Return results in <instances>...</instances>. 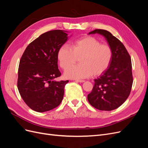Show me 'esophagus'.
<instances>
[{
  "label": "esophagus",
  "mask_w": 148,
  "mask_h": 148,
  "mask_svg": "<svg viewBox=\"0 0 148 148\" xmlns=\"http://www.w3.org/2000/svg\"><path fill=\"white\" fill-rule=\"evenodd\" d=\"M75 81L77 82H79V83H83L85 82L84 80H83V79H75Z\"/></svg>",
  "instance_id": "obj_1"
}]
</instances>
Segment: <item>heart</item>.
Segmentation results:
<instances>
[{
    "mask_svg": "<svg viewBox=\"0 0 148 148\" xmlns=\"http://www.w3.org/2000/svg\"><path fill=\"white\" fill-rule=\"evenodd\" d=\"M112 50L108 44H101L96 38L86 36L71 42L70 47L61 46L57 53L58 59L66 78L82 79L93 74L97 76L109 68L112 59ZM80 58V64L71 66ZM71 66L70 67L69 66Z\"/></svg>",
    "mask_w": 148,
    "mask_h": 148,
    "instance_id": "obj_1",
    "label": "heart"
}]
</instances>
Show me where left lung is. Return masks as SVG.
<instances>
[{"mask_svg": "<svg viewBox=\"0 0 148 148\" xmlns=\"http://www.w3.org/2000/svg\"><path fill=\"white\" fill-rule=\"evenodd\" d=\"M102 35L112 50L111 63L99 78L95 79L88 100L92 106L100 110H112L127 100L133 84L131 57L122 42L108 31L97 29L89 34Z\"/></svg>", "mask_w": 148, "mask_h": 148, "instance_id": "obj_1", "label": "left lung"}]
</instances>
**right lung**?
Here are the masks:
<instances>
[{
	"instance_id": "right-lung-1",
	"label": "right lung",
	"mask_w": 148,
	"mask_h": 148,
	"mask_svg": "<svg viewBox=\"0 0 148 148\" xmlns=\"http://www.w3.org/2000/svg\"><path fill=\"white\" fill-rule=\"evenodd\" d=\"M65 32L52 30L42 34L26 48L20 61L18 89L27 106L38 112L56 108L63 99L69 80L54 79L61 75L57 53L68 39Z\"/></svg>"
}]
</instances>
